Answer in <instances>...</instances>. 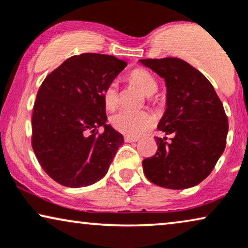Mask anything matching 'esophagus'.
Listing matches in <instances>:
<instances>
[{
  "label": "esophagus",
  "instance_id": "esophagus-1",
  "mask_svg": "<svg viewBox=\"0 0 248 248\" xmlns=\"http://www.w3.org/2000/svg\"><path fill=\"white\" fill-rule=\"evenodd\" d=\"M124 140H126L127 143H136V141L140 140V138L133 136H124Z\"/></svg>",
  "mask_w": 248,
  "mask_h": 248
}]
</instances>
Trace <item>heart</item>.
Listing matches in <instances>:
<instances>
[{
	"mask_svg": "<svg viewBox=\"0 0 248 248\" xmlns=\"http://www.w3.org/2000/svg\"><path fill=\"white\" fill-rule=\"evenodd\" d=\"M130 81L143 91L144 94L152 95L157 90V82L153 76L145 69L137 68L130 72ZM104 107L108 110H113L119 103L118 85L115 81H111L105 86L102 93ZM112 127L115 130L127 136H140L145 131L154 126L155 119L153 114L147 111H130L120 110L110 118Z\"/></svg>",
	"mask_w": 248,
	"mask_h": 248,
	"instance_id": "obj_1",
	"label": "heart"
}]
</instances>
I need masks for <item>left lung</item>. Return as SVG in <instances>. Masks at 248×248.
Listing matches in <instances>:
<instances>
[{
    "mask_svg": "<svg viewBox=\"0 0 248 248\" xmlns=\"http://www.w3.org/2000/svg\"><path fill=\"white\" fill-rule=\"evenodd\" d=\"M141 64L164 78L167 108L155 137L157 151L143 161L151 183L170 189L199 185L211 173L226 147L228 118L213 86L202 72L178 58L144 59Z\"/></svg>",
    "mask_w": 248,
    "mask_h": 248,
    "instance_id": "1",
    "label": "left lung"
}]
</instances>
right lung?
Here are the masks:
<instances>
[{
	"label": "right lung",
	"mask_w": 248,
	"mask_h": 248,
	"mask_svg": "<svg viewBox=\"0 0 248 248\" xmlns=\"http://www.w3.org/2000/svg\"><path fill=\"white\" fill-rule=\"evenodd\" d=\"M126 65L112 55L82 53L42 82L32 108L31 146L43 170L62 186L86 187L102 179L124 143L107 124L102 93Z\"/></svg>",
	"instance_id": "add662e5"
}]
</instances>
